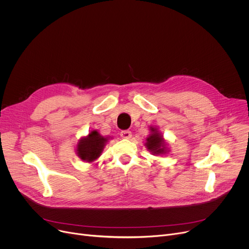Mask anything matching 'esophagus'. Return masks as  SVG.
Returning <instances> with one entry per match:
<instances>
[{
    "mask_svg": "<svg viewBox=\"0 0 249 249\" xmlns=\"http://www.w3.org/2000/svg\"><path fill=\"white\" fill-rule=\"evenodd\" d=\"M121 137H122L123 139L128 140V139L131 138V131H130V130H122V131H121Z\"/></svg>",
    "mask_w": 249,
    "mask_h": 249,
    "instance_id": "34e87169",
    "label": "esophagus"
}]
</instances>
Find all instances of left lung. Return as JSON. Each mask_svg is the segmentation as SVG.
I'll list each match as a JSON object with an SVG mask.
<instances>
[{
  "label": "left lung",
  "mask_w": 249,
  "mask_h": 249,
  "mask_svg": "<svg viewBox=\"0 0 249 249\" xmlns=\"http://www.w3.org/2000/svg\"><path fill=\"white\" fill-rule=\"evenodd\" d=\"M151 130L154 131V133H151L150 137L147 138L146 147L152 152V154H156V155L163 154L164 148H163L162 138L160 136V133L154 127H151Z\"/></svg>",
  "instance_id": "left-lung-1"
}]
</instances>
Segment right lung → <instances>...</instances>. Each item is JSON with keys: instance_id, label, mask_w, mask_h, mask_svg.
Here are the masks:
<instances>
[{"instance_id": "obj_1", "label": "right lung", "mask_w": 249, "mask_h": 249, "mask_svg": "<svg viewBox=\"0 0 249 249\" xmlns=\"http://www.w3.org/2000/svg\"><path fill=\"white\" fill-rule=\"evenodd\" d=\"M107 139L99 135L97 130H92L89 133V137L83 139L78 145V155L86 161H92L97 160L104 148Z\"/></svg>"}]
</instances>
